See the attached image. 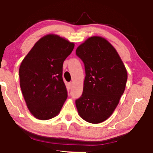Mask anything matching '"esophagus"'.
I'll list each match as a JSON object with an SVG mask.
<instances>
[{"mask_svg":"<svg viewBox=\"0 0 153 153\" xmlns=\"http://www.w3.org/2000/svg\"><path fill=\"white\" fill-rule=\"evenodd\" d=\"M72 86H73V82H69V88H71Z\"/></svg>","mask_w":153,"mask_h":153,"instance_id":"esophagus-1","label":"esophagus"}]
</instances>
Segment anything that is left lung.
<instances>
[{
  "label": "left lung",
  "instance_id": "1",
  "mask_svg": "<svg viewBox=\"0 0 153 153\" xmlns=\"http://www.w3.org/2000/svg\"><path fill=\"white\" fill-rule=\"evenodd\" d=\"M84 64L81 97L76 100L79 115L89 123H98L110 117L125 90L128 74L115 48L105 38H89L76 49Z\"/></svg>",
  "mask_w": 153,
  "mask_h": 153
}]
</instances>
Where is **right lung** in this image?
<instances>
[{
	"mask_svg": "<svg viewBox=\"0 0 153 153\" xmlns=\"http://www.w3.org/2000/svg\"><path fill=\"white\" fill-rule=\"evenodd\" d=\"M74 44L57 35L38 41L19 67L20 87L30 113L47 120L60 112L67 98L63 79V65Z\"/></svg>",
	"mask_w": 153,
	"mask_h": 153,
	"instance_id": "right-lung-1",
	"label": "right lung"
}]
</instances>
